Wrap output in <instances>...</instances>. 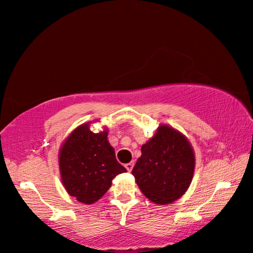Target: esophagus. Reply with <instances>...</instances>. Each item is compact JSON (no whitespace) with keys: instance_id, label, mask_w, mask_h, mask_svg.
Instances as JSON below:
<instances>
[{"instance_id":"1","label":"esophagus","mask_w":253,"mask_h":253,"mask_svg":"<svg viewBox=\"0 0 253 253\" xmlns=\"http://www.w3.org/2000/svg\"><path fill=\"white\" fill-rule=\"evenodd\" d=\"M133 166H134L133 162H129V163L125 164V168H126V169H127V171H128V172H130V171H132V169H133Z\"/></svg>"}]
</instances>
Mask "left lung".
I'll use <instances>...</instances> for the list:
<instances>
[{
  "mask_svg": "<svg viewBox=\"0 0 253 253\" xmlns=\"http://www.w3.org/2000/svg\"><path fill=\"white\" fill-rule=\"evenodd\" d=\"M194 167V150L187 137L173 127L160 125L155 135L141 147L132 174L148 199L168 205L187 191Z\"/></svg>",
  "mask_w": 253,
  "mask_h": 253,
  "instance_id": "8db88e82",
  "label": "left lung"
}]
</instances>
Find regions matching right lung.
<instances>
[{
  "label": "right lung",
  "mask_w": 253,
  "mask_h": 253,
  "mask_svg": "<svg viewBox=\"0 0 253 253\" xmlns=\"http://www.w3.org/2000/svg\"><path fill=\"white\" fill-rule=\"evenodd\" d=\"M90 124L76 127L59 150L61 181L69 195L85 205L98 201L112 185L113 178L126 169L118 163L107 129L90 130Z\"/></svg>",
  "instance_id": "right-lung-1"
}]
</instances>
